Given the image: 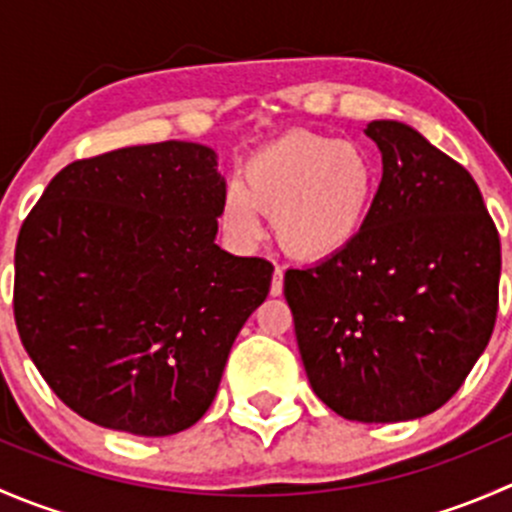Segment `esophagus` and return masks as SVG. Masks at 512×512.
Returning a JSON list of instances; mask_svg holds the SVG:
<instances>
[{"instance_id":"1","label":"esophagus","mask_w":512,"mask_h":512,"mask_svg":"<svg viewBox=\"0 0 512 512\" xmlns=\"http://www.w3.org/2000/svg\"><path fill=\"white\" fill-rule=\"evenodd\" d=\"M282 289H285V272H282L280 267H277V270H275V277H272L270 294H272V297H280Z\"/></svg>"}]
</instances>
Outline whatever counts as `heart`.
Returning <instances> with one entry per match:
<instances>
[{
    "instance_id": "1",
    "label": "heart",
    "mask_w": 512,
    "mask_h": 512,
    "mask_svg": "<svg viewBox=\"0 0 512 512\" xmlns=\"http://www.w3.org/2000/svg\"><path fill=\"white\" fill-rule=\"evenodd\" d=\"M379 165L356 141L294 131L242 165V183L225 190L220 220L250 245L260 213L272 215L277 242L302 260H327L352 247L374 213Z\"/></svg>"
}]
</instances>
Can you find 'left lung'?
<instances>
[{
    "label": "left lung",
    "mask_w": 512,
    "mask_h": 512,
    "mask_svg": "<svg viewBox=\"0 0 512 512\" xmlns=\"http://www.w3.org/2000/svg\"><path fill=\"white\" fill-rule=\"evenodd\" d=\"M384 175L352 247L285 272L314 394L359 423L441 409L488 347L500 237L476 180L401 121H371Z\"/></svg>",
    "instance_id": "1"
}]
</instances>
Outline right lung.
<instances>
[{"label":"right lung","mask_w":512,"mask_h":512,"mask_svg":"<svg viewBox=\"0 0 512 512\" xmlns=\"http://www.w3.org/2000/svg\"><path fill=\"white\" fill-rule=\"evenodd\" d=\"M225 178L200 143L66 165L19 230L14 319L56 396L133 436L205 416L275 267L215 245Z\"/></svg>","instance_id":"obj_1"}]
</instances>
